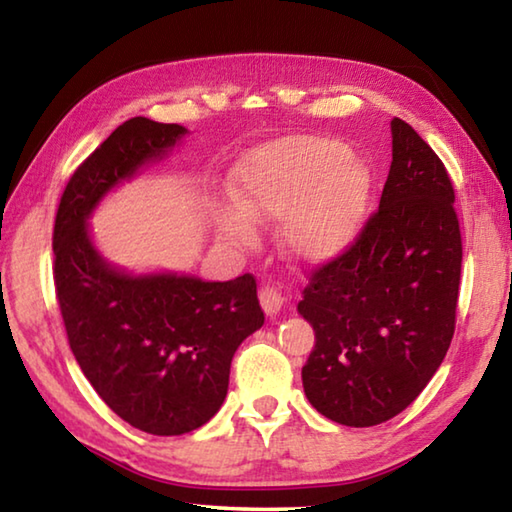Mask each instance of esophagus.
Segmentation results:
<instances>
[{"instance_id":"1","label":"esophagus","mask_w":512,"mask_h":512,"mask_svg":"<svg viewBox=\"0 0 512 512\" xmlns=\"http://www.w3.org/2000/svg\"><path fill=\"white\" fill-rule=\"evenodd\" d=\"M259 302H262V309L268 316H275V314H280L284 298H282V293L273 287V284H264V287L259 289Z\"/></svg>"}]
</instances>
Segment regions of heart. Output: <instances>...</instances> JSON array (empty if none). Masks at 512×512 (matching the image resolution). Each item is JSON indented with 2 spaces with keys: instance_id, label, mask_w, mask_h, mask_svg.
Returning a JSON list of instances; mask_svg holds the SVG:
<instances>
[{
  "instance_id": "b5f03b06",
  "label": "heart",
  "mask_w": 512,
  "mask_h": 512,
  "mask_svg": "<svg viewBox=\"0 0 512 512\" xmlns=\"http://www.w3.org/2000/svg\"><path fill=\"white\" fill-rule=\"evenodd\" d=\"M246 211L284 219L282 244L305 262H325L359 235L370 201V171L341 142L291 137L255 151L237 171ZM221 225L239 244L255 239L253 219L239 207L221 214Z\"/></svg>"
}]
</instances>
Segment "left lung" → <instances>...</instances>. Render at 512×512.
I'll use <instances>...</instances> for the list:
<instances>
[{
  "mask_svg": "<svg viewBox=\"0 0 512 512\" xmlns=\"http://www.w3.org/2000/svg\"><path fill=\"white\" fill-rule=\"evenodd\" d=\"M379 210L311 271L298 311L316 332L302 368L311 406L345 427L402 413L436 375L456 327L461 225L443 160L402 119Z\"/></svg>",
  "mask_w": 512,
  "mask_h": 512,
  "instance_id": "obj_1",
  "label": "left lung"
}]
</instances>
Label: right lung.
<instances>
[{
  "instance_id": "obj_1",
  "label": "right lung",
  "mask_w": 512,
  "mask_h": 512,
  "mask_svg": "<svg viewBox=\"0 0 512 512\" xmlns=\"http://www.w3.org/2000/svg\"><path fill=\"white\" fill-rule=\"evenodd\" d=\"M187 133L133 117L72 173L54 223V282L69 348L94 391L131 427L180 436L212 418L241 341L264 325L255 275H131L94 248L88 219L112 187Z\"/></svg>"
}]
</instances>
